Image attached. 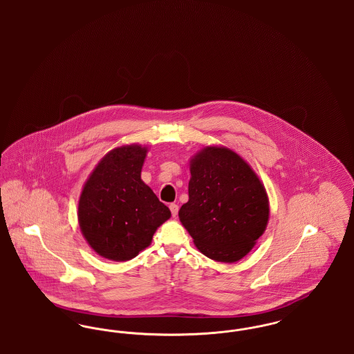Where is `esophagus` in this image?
Here are the masks:
<instances>
[{"mask_svg":"<svg viewBox=\"0 0 354 354\" xmlns=\"http://www.w3.org/2000/svg\"><path fill=\"white\" fill-rule=\"evenodd\" d=\"M169 209H171V214H172V216H174V218H176V215H178V211H179V207H178V204H175V203H171V204H169Z\"/></svg>","mask_w":354,"mask_h":354,"instance_id":"esophagus-1","label":"esophagus"}]
</instances>
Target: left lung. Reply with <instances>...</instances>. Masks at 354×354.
Masks as SVG:
<instances>
[{
	"label": "left lung",
	"instance_id": "left-lung-1",
	"mask_svg": "<svg viewBox=\"0 0 354 354\" xmlns=\"http://www.w3.org/2000/svg\"><path fill=\"white\" fill-rule=\"evenodd\" d=\"M188 202L179 219L201 252L235 263L252 250L270 219L266 187L251 166L224 146H205L189 160Z\"/></svg>",
	"mask_w": 354,
	"mask_h": 354
}]
</instances>
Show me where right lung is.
Here are the masks:
<instances>
[{
  "label": "right lung",
  "instance_id": "right-lung-1",
  "mask_svg": "<svg viewBox=\"0 0 354 354\" xmlns=\"http://www.w3.org/2000/svg\"><path fill=\"white\" fill-rule=\"evenodd\" d=\"M147 151V146L140 145L113 149L84 185L78 202L80 228L87 244L104 259H134L171 216L169 207L140 179Z\"/></svg>",
  "mask_w": 354,
  "mask_h": 354
}]
</instances>
